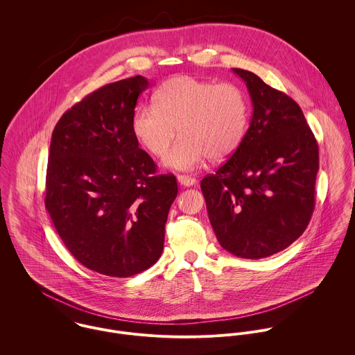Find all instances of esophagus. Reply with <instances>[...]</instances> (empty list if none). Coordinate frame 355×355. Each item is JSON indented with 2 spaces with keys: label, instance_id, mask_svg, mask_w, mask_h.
I'll return each mask as SVG.
<instances>
[{
  "label": "esophagus",
  "instance_id": "obj_1",
  "mask_svg": "<svg viewBox=\"0 0 355 355\" xmlns=\"http://www.w3.org/2000/svg\"><path fill=\"white\" fill-rule=\"evenodd\" d=\"M178 182L180 183V186H184V187H191L197 183V180L191 176H186V175H178Z\"/></svg>",
  "mask_w": 355,
  "mask_h": 355
}]
</instances>
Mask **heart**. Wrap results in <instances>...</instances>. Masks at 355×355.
Segmentation results:
<instances>
[{"label": "heart", "mask_w": 355, "mask_h": 355, "mask_svg": "<svg viewBox=\"0 0 355 355\" xmlns=\"http://www.w3.org/2000/svg\"><path fill=\"white\" fill-rule=\"evenodd\" d=\"M153 102L135 109L131 128L138 142L155 157L169 149L178 128L182 138L164 158L168 168L193 171L207 157L214 162L225 161L246 135L249 103L232 83L176 75L162 83Z\"/></svg>", "instance_id": "obj_1"}]
</instances>
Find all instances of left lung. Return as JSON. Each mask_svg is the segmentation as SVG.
Returning <instances> with one entry per match:
<instances>
[{"mask_svg":"<svg viewBox=\"0 0 355 355\" xmlns=\"http://www.w3.org/2000/svg\"><path fill=\"white\" fill-rule=\"evenodd\" d=\"M248 87L253 114L239 149L201 182L221 248L259 259L304 234L313 209L318 146L300 105L250 71L232 68Z\"/></svg>","mask_w":355,"mask_h":355,"instance_id":"obj_1","label":"left lung"}]
</instances>
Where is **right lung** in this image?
Segmentation results:
<instances>
[{"instance_id":"obj_1","label":"right lung","mask_w":355,"mask_h":355,"mask_svg":"<svg viewBox=\"0 0 355 355\" xmlns=\"http://www.w3.org/2000/svg\"><path fill=\"white\" fill-rule=\"evenodd\" d=\"M148 87L141 75L106 85L68 109L51 134L46 210L69 253L112 277L157 262L178 196L176 178L155 175L131 128Z\"/></svg>"}]
</instances>
